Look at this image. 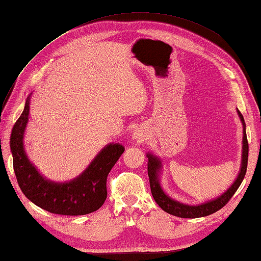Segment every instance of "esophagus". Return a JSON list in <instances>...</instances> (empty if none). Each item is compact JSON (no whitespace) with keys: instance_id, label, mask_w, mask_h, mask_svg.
I'll use <instances>...</instances> for the list:
<instances>
[{"instance_id":"obj_1","label":"esophagus","mask_w":261,"mask_h":261,"mask_svg":"<svg viewBox=\"0 0 261 261\" xmlns=\"http://www.w3.org/2000/svg\"><path fill=\"white\" fill-rule=\"evenodd\" d=\"M143 138H145V132L140 129H137L136 131H134V134H132V139L135 141H141L143 140Z\"/></svg>"}]
</instances>
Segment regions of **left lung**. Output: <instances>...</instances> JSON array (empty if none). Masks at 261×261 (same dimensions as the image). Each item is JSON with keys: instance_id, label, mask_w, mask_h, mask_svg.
<instances>
[{"instance_id": "1", "label": "left lung", "mask_w": 261, "mask_h": 261, "mask_svg": "<svg viewBox=\"0 0 261 261\" xmlns=\"http://www.w3.org/2000/svg\"><path fill=\"white\" fill-rule=\"evenodd\" d=\"M237 112L241 120L242 129H243L242 130L243 137H242L241 166H240L239 174H238V177L233 181V184H232L228 190H226L223 194H221V195L218 197L197 205L184 204L181 202L176 201L174 198H171L165 193V191L162 187V184H160V175H162V171H163L162 159H160L158 156H156V154H153L151 152H147L148 176H149V182H150L151 194L154 201H156V203L165 211V212H167L171 215L178 216V218H184V219L202 218V216H207L210 214H213L216 212V211L222 208L224 205L230 201V198L234 195V193L241 185L243 178H245V175L247 171V165H248V152H249L245 119H243V116L240 113L239 110H237Z\"/></svg>"}]
</instances>
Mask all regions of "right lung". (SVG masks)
Segmentation results:
<instances>
[{
	"label": "right lung",
	"mask_w": 261,
	"mask_h": 261,
	"mask_svg": "<svg viewBox=\"0 0 261 261\" xmlns=\"http://www.w3.org/2000/svg\"><path fill=\"white\" fill-rule=\"evenodd\" d=\"M31 94L27 97L23 112L13 125L10 148L16 180L28 199L54 214L84 215L102 206L107 199V178L115 163L124 152L120 143H109L86 169L68 181H54L39 173L24 149V131L29 121Z\"/></svg>",
	"instance_id": "1"
}]
</instances>
